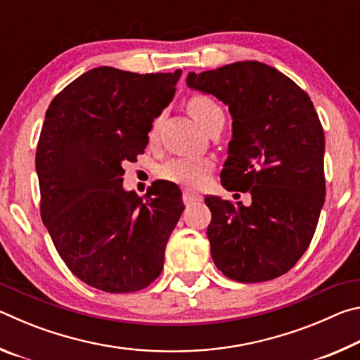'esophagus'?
<instances>
[{
	"label": "esophagus",
	"mask_w": 360,
	"mask_h": 360,
	"mask_svg": "<svg viewBox=\"0 0 360 360\" xmlns=\"http://www.w3.org/2000/svg\"><path fill=\"white\" fill-rule=\"evenodd\" d=\"M202 200H203V197L200 193H197V192L184 191V193H182V202H184L187 206L202 202Z\"/></svg>",
	"instance_id": "1"
}]
</instances>
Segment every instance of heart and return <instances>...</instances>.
<instances>
[{
    "instance_id": "obj_1",
    "label": "heart",
    "mask_w": 360,
    "mask_h": 360,
    "mask_svg": "<svg viewBox=\"0 0 360 360\" xmlns=\"http://www.w3.org/2000/svg\"><path fill=\"white\" fill-rule=\"evenodd\" d=\"M188 112L192 117L198 122L200 125L205 127L208 122L217 114H222V109L219 108L216 101H212L210 96L197 95L188 100ZM157 125V124H155ZM155 125L150 131V136L154 135ZM211 169V162L206 158L197 157H186V158H174V160L165 163L160 168V176L163 179L176 182L182 186H198L205 181Z\"/></svg>"
}]
</instances>
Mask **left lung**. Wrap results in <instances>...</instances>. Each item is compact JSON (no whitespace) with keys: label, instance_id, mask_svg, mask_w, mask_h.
Wrapping results in <instances>:
<instances>
[{"label":"left lung","instance_id":"left-lung-1","mask_svg":"<svg viewBox=\"0 0 360 360\" xmlns=\"http://www.w3.org/2000/svg\"><path fill=\"white\" fill-rule=\"evenodd\" d=\"M186 82L229 108L233 122L221 184L251 195L249 205L205 197L212 260L238 283L284 275L311 243L326 197V139L313 101L260 62L188 72Z\"/></svg>","mask_w":360,"mask_h":360}]
</instances>
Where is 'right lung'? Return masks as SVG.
<instances>
[{
	"label": "right lung",
	"mask_w": 360,
	"mask_h": 360,
	"mask_svg": "<svg viewBox=\"0 0 360 360\" xmlns=\"http://www.w3.org/2000/svg\"><path fill=\"white\" fill-rule=\"evenodd\" d=\"M181 75L100 66L66 85L47 109L36 149L42 222L66 266L95 289L136 292L162 273L184 211L179 187L158 182L141 198L125 191L122 176L124 163L144 152Z\"/></svg>",
	"instance_id": "obj_1"
}]
</instances>
